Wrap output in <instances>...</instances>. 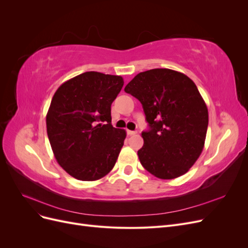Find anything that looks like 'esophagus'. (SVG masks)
I'll return each instance as SVG.
<instances>
[{
    "label": "esophagus",
    "instance_id": "34e87169",
    "mask_svg": "<svg viewBox=\"0 0 248 248\" xmlns=\"http://www.w3.org/2000/svg\"><path fill=\"white\" fill-rule=\"evenodd\" d=\"M127 134H128V136H134V134H137V131H132V130H127Z\"/></svg>",
    "mask_w": 248,
    "mask_h": 248
}]
</instances>
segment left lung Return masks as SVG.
<instances>
[{
	"instance_id": "obj_1",
	"label": "left lung",
	"mask_w": 248,
	"mask_h": 248,
	"mask_svg": "<svg viewBox=\"0 0 248 248\" xmlns=\"http://www.w3.org/2000/svg\"><path fill=\"white\" fill-rule=\"evenodd\" d=\"M124 91L140 101L150 126L141 132V166L159 179L184 175L204 149L209 122L196 84L184 73L156 68L137 74Z\"/></svg>"
}]
</instances>
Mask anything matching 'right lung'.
I'll list each match as a JSON object with an SVG mask.
<instances>
[{"mask_svg":"<svg viewBox=\"0 0 248 248\" xmlns=\"http://www.w3.org/2000/svg\"><path fill=\"white\" fill-rule=\"evenodd\" d=\"M123 78L81 73L58 88L46 115L47 136L58 163L81 181L101 179L114 168L126 131L112 127L110 106Z\"/></svg>","mask_w":248,"mask_h":248,"instance_id":"add662e5","label":"right lung"}]
</instances>
